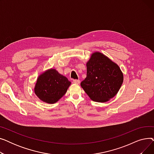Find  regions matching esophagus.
<instances>
[{"mask_svg":"<svg viewBox=\"0 0 154 154\" xmlns=\"http://www.w3.org/2000/svg\"><path fill=\"white\" fill-rule=\"evenodd\" d=\"M73 82H74V83L75 84H79L80 81L79 80H74V81H73Z\"/></svg>","mask_w":154,"mask_h":154,"instance_id":"obj_1","label":"esophagus"}]
</instances>
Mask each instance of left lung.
<instances>
[{
	"label": "left lung",
	"mask_w": 154,
	"mask_h": 154,
	"mask_svg": "<svg viewBox=\"0 0 154 154\" xmlns=\"http://www.w3.org/2000/svg\"><path fill=\"white\" fill-rule=\"evenodd\" d=\"M87 77L80 83L89 98L106 102L118 93L124 75L118 65L100 52H95L86 63Z\"/></svg>",
	"instance_id": "left-lung-1"
}]
</instances>
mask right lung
<instances>
[{"mask_svg":"<svg viewBox=\"0 0 154 154\" xmlns=\"http://www.w3.org/2000/svg\"><path fill=\"white\" fill-rule=\"evenodd\" d=\"M71 82L55 69H49L37 79L34 92L37 97L47 103H55L67 92Z\"/></svg>","mask_w":154,"mask_h":154,"instance_id":"obj_1","label":"right lung"}]
</instances>
